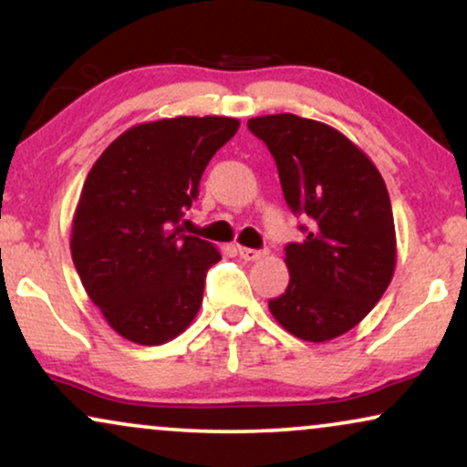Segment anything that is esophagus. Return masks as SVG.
Returning <instances> with one entry per match:
<instances>
[{
  "label": "esophagus",
  "instance_id": "obj_1",
  "mask_svg": "<svg viewBox=\"0 0 467 467\" xmlns=\"http://www.w3.org/2000/svg\"><path fill=\"white\" fill-rule=\"evenodd\" d=\"M265 248H246V246H238V255L242 259H246V262H257V259H262L265 255Z\"/></svg>",
  "mask_w": 467,
  "mask_h": 467
}]
</instances>
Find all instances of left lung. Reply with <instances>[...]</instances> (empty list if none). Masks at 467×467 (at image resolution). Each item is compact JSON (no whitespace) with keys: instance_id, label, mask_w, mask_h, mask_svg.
Here are the masks:
<instances>
[{"instance_id":"1","label":"left lung","mask_w":467,"mask_h":467,"mask_svg":"<svg viewBox=\"0 0 467 467\" xmlns=\"http://www.w3.org/2000/svg\"><path fill=\"white\" fill-rule=\"evenodd\" d=\"M268 145L302 242L285 246L289 285L270 313L294 337L324 343L367 317L397 262L395 221L384 180L368 156L328 124L294 113L248 119Z\"/></svg>"}]
</instances>
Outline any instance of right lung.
I'll list each match as a JSON object with an SVG mask.
<instances>
[{
	"label": "right lung",
	"mask_w": 467,
	"mask_h": 467,
	"mask_svg": "<svg viewBox=\"0 0 467 467\" xmlns=\"http://www.w3.org/2000/svg\"><path fill=\"white\" fill-rule=\"evenodd\" d=\"M238 129V119L219 115L132 126L88 173L72 219V262L109 326L129 341L167 343L195 319L221 253L182 234L180 221L210 159Z\"/></svg>",
	"instance_id": "obj_1"
}]
</instances>
